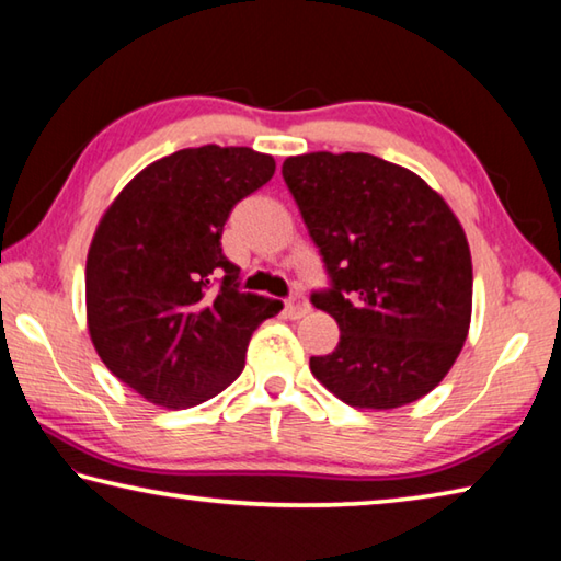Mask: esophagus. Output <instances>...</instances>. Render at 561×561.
Listing matches in <instances>:
<instances>
[{"mask_svg": "<svg viewBox=\"0 0 561 561\" xmlns=\"http://www.w3.org/2000/svg\"><path fill=\"white\" fill-rule=\"evenodd\" d=\"M308 312V300L300 296V293H296V296H290L288 300H286V316L290 318V320H298V318H302Z\"/></svg>", "mask_w": 561, "mask_h": 561, "instance_id": "obj_1", "label": "esophagus"}]
</instances>
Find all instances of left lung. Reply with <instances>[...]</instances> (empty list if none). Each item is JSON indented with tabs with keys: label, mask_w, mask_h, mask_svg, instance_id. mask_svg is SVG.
I'll return each instance as SVG.
<instances>
[{
	"label": "left lung",
	"mask_w": 561,
	"mask_h": 561,
	"mask_svg": "<svg viewBox=\"0 0 561 561\" xmlns=\"http://www.w3.org/2000/svg\"><path fill=\"white\" fill-rule=\"evenodd\" d=\"M283 180L332 283L310 300L340 328L310 371L355 409L426 397L463 350L473 310L456 214L419 174L367 152L288 157Z\"/></svg>",
	"instance_id": "1"
}]
</instances>
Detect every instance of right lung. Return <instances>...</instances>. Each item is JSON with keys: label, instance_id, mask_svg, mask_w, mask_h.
Listing matches in <instances>:
<instances>
[{"label": "right lung", "instance_id": "add662e5", "mask_svg": "<svg viewBox=\"0 0 561 561\" xmlns=\"http://www.w3.org/2000/svg\"><path fill=\"white\" fill-rule=\"evenodd\" d=\"M275 160L251 147H186L135 174L98 221L85 261L88 335L142 399L190 409L241 375L245 347L283 302L239 290L221 233Z\"/></svg>", "mask_w": 561, "mask_h": 561}]
</instances>
